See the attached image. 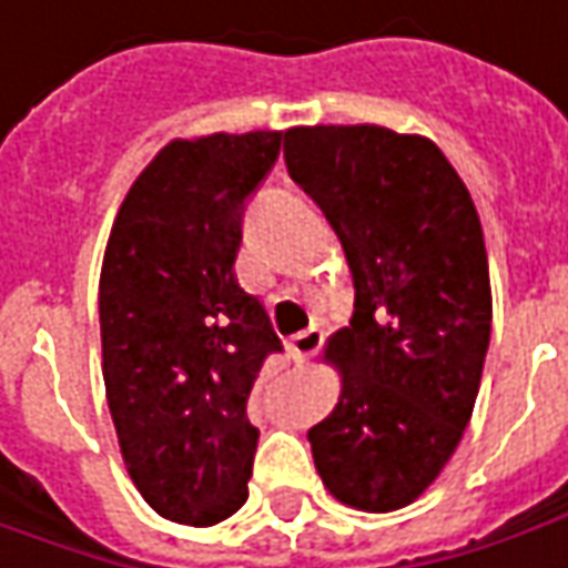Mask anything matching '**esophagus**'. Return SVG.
I'll list each match as a JSON object with an SVG mask.
<instances>
[{
	"label": "esophagus",
	"instance_id": "34e87169",
	"mask_svg": "<svg viewBox=\"0 0 568 568\" xmlns=\"http://www.w3.org/2000/svg\"><path fill=\"white\" fill-rule=\"evenodd\" d=\"M322 332L318 328H306V332H300L294 338L287 341V354H291V361L300 366V363H306L313 354H316L318 347H322Z\"/></svg>",
	"mask_w": 568,
	"mask_h": 568
}]
</instances>
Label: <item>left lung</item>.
<instances>
[{
    "instance_id": "1",
    "label": "left lung",
    "mask_w": 568,
    "mask_h": 568,
    "mask_svg": "<svg viewBox=\"0 0 568 568\" xmlns=\"http://www.w3.org/2000/svg\"><path fill=\"white\" fill-rule=\"evenodd\" d=\"M284 161L338 233L357 291L351 325L325 344L338 404L306 439L338 503L395 513L443 474L477 402L493 318L480 217L426 135L294 125Z\"/></svg>"
}]
</instances>
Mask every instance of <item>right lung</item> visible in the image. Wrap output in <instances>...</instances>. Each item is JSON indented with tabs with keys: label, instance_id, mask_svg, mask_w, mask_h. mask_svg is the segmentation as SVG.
I'll return each instance as SVG.
<instances>
[{
	"label": "right lung",
	"instance_id": "add662e5",
	"mask_svg": "<svg viewBox=\"0 0 568 568\" xmlns=\"http://www.w3.org/2000/svg\"><path fill=\"white\" fill-rule=\"evenodd\" d=\"M284 132L173 139L125 192L100 268L103 385L144 503L207 528L250 496L258 429L246 404L281 351L236 281L243 202Z\"/></svg>",
	"mask_w": 568,
	"mask_h": 568
}]
</instances>
